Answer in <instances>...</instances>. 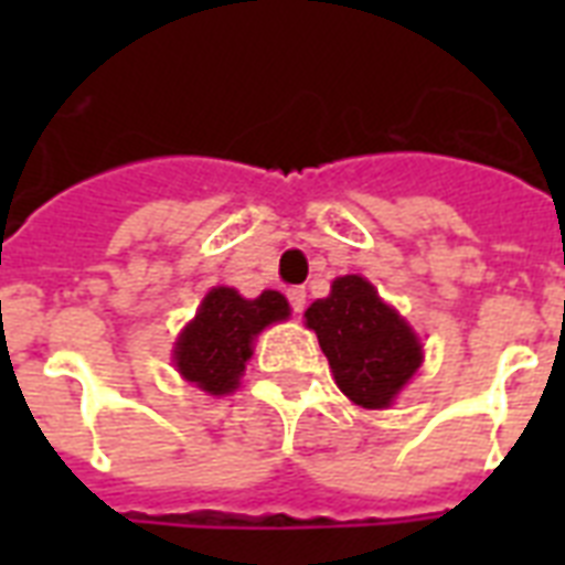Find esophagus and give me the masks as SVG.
Listing matches in <instances>:
<instances>
[{
	"label": "esophagus",
	"mask_w": 565,
	"mask_h": 565,
	"mask_svg": "<svg viewBox=\"0 0 565 565\" xmlns=\"http://www.w3.org/2000/svg\"><path fill=\"white\" fill-rule=\"evenodd\" d=\"M287 299H290V308L296 310V313H301L305 305H308V292H305V287H290V290H287Z\"/></svg>",
	"instance_id": "1"
}]
</instances>
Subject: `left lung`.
Instances as JSON below:
<instances>
[{
    "label": "left lung",
    "instance_id": "8db88e82",
    "mask_svg": "<svg viewBox=\"0 0 565 565\" xmlns=\"http://www.w3.org/2000/svg\"><path fill=\"white\" fill-rule=\"evenodd\" d=\"M305 319L317 331L337 386L366 411L390 407L422 366L419 337L361 275L337 278L328 299L313 301Z\"/></svg>",
    "mask_w": 565,
    "mask_h": 565
}]
</instances>
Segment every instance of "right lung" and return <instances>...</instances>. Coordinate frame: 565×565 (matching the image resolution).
Instances as JSON below:
<instances>
[{"mask_svg":"<svg viewBox=\"0 0 565 565\" xmlns=\"http://www.w3.org/2000/svg\"><path fill=\"white\" fill-rule=\"evenodd\" d=\"M290 317L281 292L264 290L257 299H243L231 287H213L199 305L193 322L175 340L172 361L184 375L211 395H228L246 372L255 337L273 322Z\"/></svg>","mask_w":565,"mask_h":565,"instance_id":"obj_1","label":"right lung"}]
</instances>
